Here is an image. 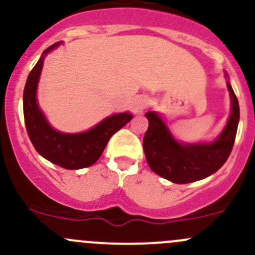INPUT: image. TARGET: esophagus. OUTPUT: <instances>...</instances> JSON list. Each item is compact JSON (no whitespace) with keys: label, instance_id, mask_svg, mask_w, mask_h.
<instances>
[{"label":"esophagus","instance_id":"esophagus-1","mask_svg":"<svg viewBox=\"0 0 255 255\" xmlns=\"http://www.w3.org/2000/svg\"><path fill=\"white\" fill-rule=\"evenodd\" d=\"M146 104H148L146 96H143V95L135 96L132 101V112L134 113V115H140V113H143L144 109L146 107Z\"/></svg>","mask_w":255,"mask_h":255}]
</instances>
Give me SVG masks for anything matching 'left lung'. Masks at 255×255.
I'll use <instances>...</instances> for the list:
<instances>
[{
    "mask_svg": "<svg viewBox=\"0 0 255 255\" xmlns=\"http://www.w3.org/2000/svg\"><path fill=\"white\" fill-rule=\"evenodd\" d=\"M227 87L231 97L230 117L212 142H179L158 112L145 113L149 126L144 134L143 149L154 173L175 184H187L212 175L226 163L235 144L239 122L238 100L230 81Z\"/></svg>",
    "mask_w": 255,
    "mask_h": 255,
    "instance_id": "8db88e82",
    "label": "left lung"
}]
</instances>
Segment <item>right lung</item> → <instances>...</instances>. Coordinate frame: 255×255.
Here are the masks:
<instances>
[{"instance_id": "add662e5", "label": "right lung", "mask_w": 255, "mask_h": 255, "mask_svg": "<svg viewBox=\"0 0 255 255\" xmlns=\"http://www.w3.org/2000/svg\"><path fill=\"white\" fill-rule=\"evenodd\" d=\"M63 42L45 49L28 75L23 92V115L29 139L35 150L50 163L69 170L87 168L96 163L110 138L127 125L133 116L129 112L111 115L89 130L64 133L49 125L37 100V89L45 56Z\"/></svg>"}]
</instances>
